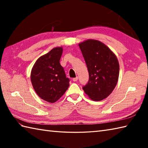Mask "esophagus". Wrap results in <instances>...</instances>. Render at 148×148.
I'll return each mask as SVG.
<instances>
[{
  "mask_svg": "<svg viewBox=\"0 0 148 148\" xmlns=\"http://www.w3.org/2000/svg\"><path fill=\"white\" fill-rule=\"evenodd\" d=\"M77 79H78V77L76 76V77H74V78H73V79H72V81H77Z\"/></svg>",
  "mask_w": 148,
  "mask_h": 148,
  "instance_id": "esophagus-1",
  "label": "esophagus"
}]
</instances>
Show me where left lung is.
<instances>
[{
	"instance_id": "left-lung-1",
	"label": "left lung",
	"mask_w": 148,
	"mask_h": 148,
	"mask_svg": "<svg viewBox=\"0 0 148 148\" xmlns=\"http://www.w3.org/2000/svg\"><path fill=\"white\" fill-rule=\"evenodd\" d=\"M89 73L88 82L83 87L90 98L100 101L112 93L117 84L119 65L111 49L99 40L88 39L79 44Z\"/></svg>"
}]
</instances>
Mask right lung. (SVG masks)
Instances as JSON below:
<instances>
[{
	"mask_svg": "<svg viewBox=\"0 0 148 148\" xmlns=\"http://www.w3.org/2000/svg\"><path fill=\"white\" fill-rule=\"evenodd\" d=\"M62 52V47L52 49L37 60L31 71L34 90L40 98L50 103L57 101L69 86L70 79L60 64Z\"/></svg>",
	"mask_w": 148,
	"mask_h": 148,
	"instance_id": "add662e5",
	"label": "right lung"
}]
</instances>
